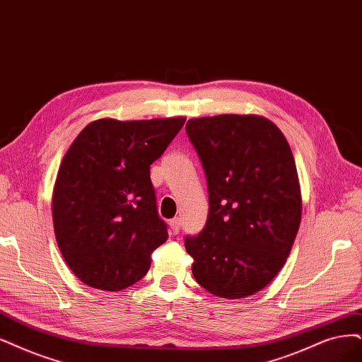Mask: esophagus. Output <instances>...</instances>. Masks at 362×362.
I'll use <instances>...</instances> for the list:
<instances>
[{
    "label": "esophagus",
    "mask_w": 362,
    "mask_h": 362,
    "mask_svg": "<svg viewBox=\"0 0 362 362\" xmlns=\"http://www.w3.org/2000/svg\"><path fill=\"white\" fill-rule=\"evenodd\" d=\"M180 225H182V221L180 218H174L170 221V228H171V233L173 234H179L180 231Z\"/></svg>",
    "instance_id": "34e87169"
}]
</instances>
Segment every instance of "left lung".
I'll list each match as a JSON object with an SVG mask.
<instances>
[{"label":"left lung","instance_id":"obj_1","mask_svg":"<svg viewBox=\"0 0 362 362\" xmlns=\"http://www.w3.org/2000/svg\"><path fill=\"white\" fill-rule=\"evenodd\" d=\"M186 134L209 192L204 230L185 237L192 274L213 296H252L282 270L300 228L291 147L272 120L255 115L191 119Z\"/></svg>","mask_w":362,"mask_h":362}]
</instances>
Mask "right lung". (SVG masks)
I'll list each match as a JSON object with an SVG mask.
<instances>
[{
    "instance_id": "right-lung-1",
    "label": "right lung",
    "mask_w": 362,
    "mask_h": 362,
    "mask_svg": "<svg viewBox=\"0 0 362 362\" xmlns=\"http://www.w3.org/2000/svg\"><path fill=\"white\" fill-rule=\"evenodd\" d=\"M185 120L100 119L65 153L53 189V226L66 265L88 286L120 291L139 282L151 253L168 238L151 165Z\"/></svg>"
}]
</instances>
